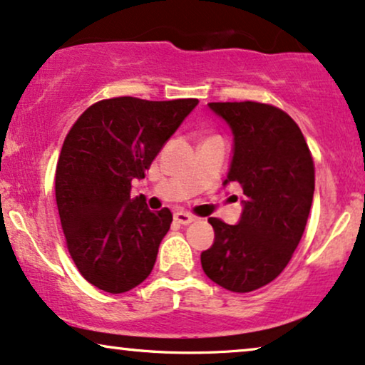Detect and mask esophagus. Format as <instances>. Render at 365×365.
<instances>
[{"label":"esophagus","mask_w":365,"mask_h":365,"mask_svg":"<svg viewBox=\"0 0 365 365\" xmlns=\"http://www.w3.org/2000/svg\"><path fill=\"white\" fill-rule=\"evenodd\" d=\"M173 219L177 220L178 224H182V225H188V224H192L193 220H195V217L190 215V214H187V212H175Z\"/></svg>","instance_id":"34e87169"}]
</instances>
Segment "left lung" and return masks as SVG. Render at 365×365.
<instances>
[{
  "label": "left lung",
  "mask_w": 365,
  "mask_h": 365,
  "mask_svg": "<svg viewBox=\"0 0 365 365\" xmlns=\"http://www.w3.org/2000/svg\"><path fill=\"white\" fill-rule=\"evenodd\" d=\"M232 131L227 178L242 188V214L229 225L210 217L214 244L204 273L222 288L249 293L271 283L292 259L315 192V168L298 124L261 103H209Z\"/></svg>",
  "instance_id": "left-lung-1"
}]
</instances>
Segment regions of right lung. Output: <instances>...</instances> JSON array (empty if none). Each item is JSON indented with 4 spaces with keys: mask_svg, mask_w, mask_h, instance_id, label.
<instances>
[{
    "mask_svg": "<svg viewBox=\"0 0 365 365\" xmlns=\"http://www.w3.org/2000/svg\"><path fill=\"white\" fill-rule=\"evenodd\" d=\"M197 99L99 101L63 141L55 198L68 252L81 274L108 293H126L148 278L173 217L131 198L133 180L180 128Z\"/></svg>",
    "mask_w": 365,
    "mask_h": 365,
    "instance_id": "1",
    "label": "right lung"
}]
</instances>
